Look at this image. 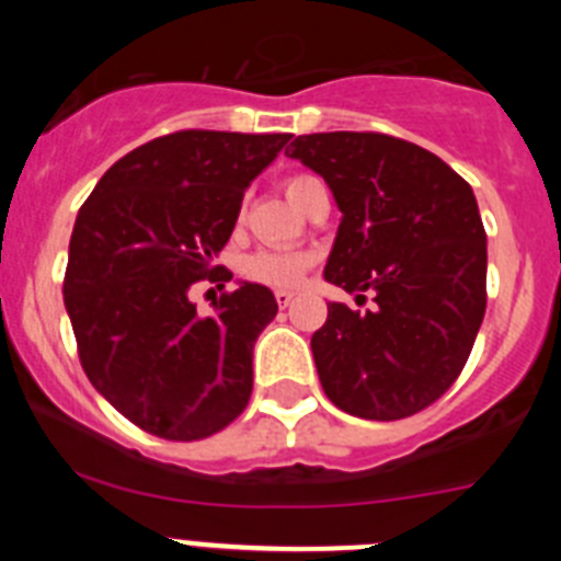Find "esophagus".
Returning <instances> with one entry per match:
<instances>
[{"label":"esophagus","instance_id":"1","mask_svg":"<svg viewBox=\"0 0 561 561\" xmlns=\"http://www.w3.org/2000/svg\"><path fill=\"white\" fill-rule=\"evenodd\" d=\"M275 300H277V306H280V309H286V306H289L291 300H295V291L277 289V291H275Z\"/></svg>","mask_w":561,"mask_h":561}]
</instances>
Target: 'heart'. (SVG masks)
<instances>
[{"label": "heart", "mask_w": 561, "mask_h": 561, "mask_svg": "<svg viewBox=\"0 0 561 561\" xmlns=\"http://www.w3.org/2000/svg\"><path fill=\"white\" fill-rule=\"evenodd\" d=\"M309 180L311 176H295V180L286 182V193H289V199ZM309 266H311V255H306V252L261 250V252H255V255L247 257L244 270L252 280H261V284H266V286H277V289H284V286L300 284V277L306 275V270H309Z\"/></svg>", "instance_id": "heart-1"}]
</instances>
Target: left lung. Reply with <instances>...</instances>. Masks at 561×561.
Here are the masks:
<instances>
[{
    "instance_id": "8db88e82",
    "label": "left lung",
    "mask_w": 561,
    "mask_h": 561,
    "mask_svg": "<svg viewBox=\"0 0 561 561\" xmlns=\"http://www.w3.org/2000/svg\"><path fill=\"white\" fill-rule=\"evenodd\" d=\"M291 160L320 173L342 219L325 280L376 291L374 311L329 304L311 336L336 408L408 419L453 388L485 314V230L469 182L415 142L374 131L295 137Z\"/></svg>"
}]
</instances>
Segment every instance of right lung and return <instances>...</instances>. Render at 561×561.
<instances>
[{"label":"right lung","instance_id":"obj_1","mask_svg":"<svg viewBox=\"0 0 561 561\" xmlns=\"http://www.w3.org/2000/svg\"><path fill=\"white\" fill-rule=\"evenodd\" d=\"M291 134L176 131L114 162L78 210L64 306L98 393L146 433L199 440L244 413L252 348L277 314L241 280L202 317L191 286L230 241L241 199ZM225 286V284H221Z\"/></svg>","mask_w":561,"mask_h":561}]
</instances>
